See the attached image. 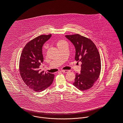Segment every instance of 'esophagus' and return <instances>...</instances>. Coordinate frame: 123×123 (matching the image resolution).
Segmentation results:
<instances>
[{"instance_id":"34e87169","label":"esophagus","mask_w":123,"mask_h":123,"mask_svg":"<svg viewBox=\"0 0 123 123\" xmlns=\"http://www.w3.org/2000/svg\"><path fill=\"white\" fill-rule=\"evenodd\" d=\"M63 73H68V72H69V70H62L61 71Z\"/></svg>"}]
</instances>
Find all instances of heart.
Segmentation results:
<instances>
[{
  "label": "heart",
  "instance_id": "obj_1",
  "mask_svg": "<svg viewBox=\"0 0 123 123\" xmlns=\"http://www.w3.org/2000/svg\"><path fill=\"white\" fill-rule=\"evenodd\" d=\"M65 43H67L64 40H59L56 43V45H57V47H59V46H61V45H62V44H63Z\"/></svg>",
  "mask_w": 123,
  "mask_h": 123
}]
</instances>
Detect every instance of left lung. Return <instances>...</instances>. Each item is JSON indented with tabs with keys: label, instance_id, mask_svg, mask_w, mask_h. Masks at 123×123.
I'll return each mask as SVG.
<instances>
[{
	"label": "left lung",
	"instance_id": "1",
	"mask_svg": "<svg viewBox=\"0 0 123 123\" xmlns=\"http://www.w3.org/2000/svg\"><path fill=\"white\" fill-rule=\"evenodd\" d=\"M65 36L75 47V60L82 63L80 74H76L73 85L80 91L87 90L93 86L100 76L101 62L99 51L88 38L79 34Z\"/></svg>",
	"mask_w": 123,
	"mask_h": 123
}]
</instances>
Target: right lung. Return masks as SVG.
<instances>
[{
  "label": "right lung",
  "instance_id": "1",
  "mask_svg": "<svg viewBox=\"0 0 123 123\" xmlns=\"http://www.w3.org/2000/svg\"><path fill=\"white\" fill-rule=\"evenodd\" d=\"M51 34L41 35L28 42L22 51L19 70L20 76L26 85L32 90L41 92L53 83L54 74L41 71L40 66L43 61L42 47Z\"/></svg>",
  "mask_w": 123,
  "mask_h": 123
}]
</instances>
